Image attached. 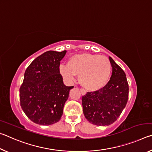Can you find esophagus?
Returning a JSON list of instances; mask_svg holds the SVG:
<instances>
[{"instance_id": "1", "label": "esophagus", "mask_w": 152, "mask_h": 152, "mask_svg": "<svg viewBox=\"0 0 152 152\" xmlns=\"http://www.w3.org/2000/svg\"><path fill=\"white\" fill-rule=\"evenodd\" d=\"M80 92H81V94H82V95H84L86 94V91H84V89H80Z\"/></svg>"}]
</instances>
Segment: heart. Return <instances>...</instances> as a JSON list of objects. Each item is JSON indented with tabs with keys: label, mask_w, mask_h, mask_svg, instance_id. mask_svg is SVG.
<instances>
[{
	"label": "heart",
	"mask_w": 152,
	"mask_h": 152,
	"mask_svg": "<svg viewBox=\"0 0 152 152\" xmlns=\"http://www.w3.org/2000/svg\"><path fill=\"white\" fill-rule=\"evenodd\" d=\"M60 72L69 82H73L76 76H80L82 86L88 91H95L107 84L111 72V64L104 56L80 53L72 56L67 65H61Z\"/></svg>",
	"instance_id": "b5f03b06"
}]
</instances>
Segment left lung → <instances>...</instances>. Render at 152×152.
Listing matches in <instances>:
<instances>
[{
	"label": "left lung",
	"mask_w": 152,
	"mask_h": 152,
	"mask_svg": "<svg viewBox=\"0 0 152 152\" xmlns=\"http://www.w3.org/2000/svg\"><path fill=\"white\" fill-rule=\"evenodd\" d=\"M113 68L110 80L103 88L88 92L82 96L86 119L98 126L110 125L116 121L125 107L129 96V84L121 68L109 57Z\"/></svg>",
	"instance_id": "left-lung-1"
}]
</instances>
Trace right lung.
<instances>
[{
    "mask_svg": "<svg viewBox=\"0 0 152 152\" xmlns=\"http://www.w3.org/2000/svg\"><path fill=\"white\" fill-rule=\"evenodd\" d=\"M66 51H48L27 67L19 89L20 104L36 124L50 125L60 120L63 109L74 86H66L60 72V61Z\"/></svg>",
    "mask_w": 152,
    "mask_h": 152,
    "instance_id": "right-lung-1",
    "label": "right lung"
}]
</instances>
